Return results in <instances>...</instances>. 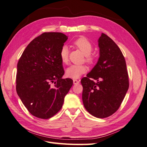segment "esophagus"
Returning a JSON list of instances; mask_svg holds the SVG:
<instances>
[{
	"label": "esophagus",
	"mask_w": 147,
	"mask_h": 147,
	"mask_svg": "<svg viewBox=\"0 0 147 147\" xmlns=\"http://www.w3.org/2000/svg\"><path fill=\"white\" fill-rule=\"evenodd\" d=\"M73 82H74V84H79V80H73Z\"/></svg>",
	"instance_id": "esophagus-1"
}]
</instances>
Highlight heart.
<instances>
[{"instance_id": "1", "label": "heart", "mask_w": 147, "mask_h": 147, "mask_svg": "<svg viewBox=\"0 0 147 147\" xmlns=\"http://www.w3.org/2000/svg\"><path fill=\"white\" fill-rule=\"evenodd\" d=\"M74 45L82 52L85 55V60L89 64L94 63L95 61V58L91 55L93 46L90 41L87 40L86 38L82 37L75 41ZM60 58L61 62L67 63L68 61V48L64 45L61 48L60 51ZM87 68L84 65H71L68 67L66 70L67 77L76 79L79 78L82 74L86 73Z\"/></svg>"}]
</instances>
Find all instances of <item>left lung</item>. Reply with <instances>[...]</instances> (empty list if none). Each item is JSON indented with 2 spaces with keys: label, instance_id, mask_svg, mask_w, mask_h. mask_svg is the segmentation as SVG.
Masks as SVG:
<instances>
[{
  "label": "left lung",
  "instance_id": "1",
  "mask_svg": "<svg viewBox=\"0 0 147 147\" xmlns=\"http://www.w3.org/2000/svg\"><path fill=\"white\" fill-rule=\"evenodd\" d=\"M98 43V61L81 80L82 100L90 115L105 118L119 109L128 89L129 77L125 57L118 45L104 33Z\"/></svg>",
  "mask_w": 147,
  "mask_h": 147
}]
</instances>
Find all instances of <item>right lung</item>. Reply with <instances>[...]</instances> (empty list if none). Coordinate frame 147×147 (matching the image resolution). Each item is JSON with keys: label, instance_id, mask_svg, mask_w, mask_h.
<instances>
[{"label": "right lung", "instance_id": "1", "mask_svg": "<svg viewBox=\"0 0 147 147\" xmlns=\"http://www.w3.org/2000/svg\"><path fill=\"white\" fill-rule=\"evenodd\" d=\"M68 37L44 32L30 42L18 63L16 91L32 115L49 119L59 111L73 85L64 74L60 51Z\"/></svg>", "mask_w": 147, "mask_h": 147}]
</instances>
